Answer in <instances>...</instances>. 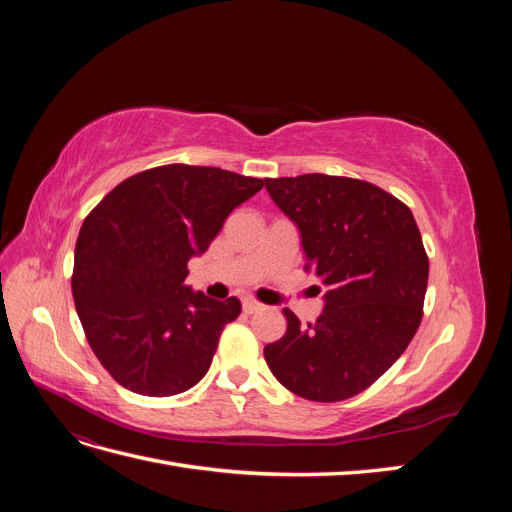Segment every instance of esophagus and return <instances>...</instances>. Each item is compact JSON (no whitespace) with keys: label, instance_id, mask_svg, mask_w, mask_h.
Returning <instances> with one entry per match:
<instances>
[{"label":"esophagus","instance_id":"esophagus-1","mask_svg":"<svg viewBox=\"0 0 512 512\" xmlns=\"http://www.w3.org/2000/svg\"><path fill=\"white\" fill-rule=\"evenodd\" d=\"M262 309V303H258L256 299H243V312L245 314H256Z\"/></svg>","mask_w":512,"mask_h":512}]
</instances>
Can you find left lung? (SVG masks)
Returning <instances> with one entry per match:
<instances>
[{"label": "left lung", "instance_id": "left-lung-1", "mask_svg": "<svg viewBox=\"0 0 512 512\" xmlns=\"http://www.w3.org/2000/svg\"><path fill=\"white\" fill-rule=\"evenodd\" d=\"M265 188L301 232L305 269L327 288L314 324L284 309L286 333L265 346V361L303 399L359 395L404 354L423 318L429 260L414 215L350 177H280Z\"/></svg>", "mask_w": 512, "mask_h": 512}]
</instances>
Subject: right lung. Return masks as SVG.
<instances>
[{"label":"right lung","instance_id":"1","mask_svg":"<svg viewBox=\"0 0 512 512\" xmlns=\"http://www.w3.org/2000/svg\"><path fill=\"white\" fill-rule=\"evenodd\" d=\"M265 181L213 166L166 164L121 181L76 239L72 294L98 361L147 397L192 389L220 335L241 314L185 286L188 260L207 252L230 211Z\"/></svg>","mask_w":512,"mask_h":512}]
</instances>
